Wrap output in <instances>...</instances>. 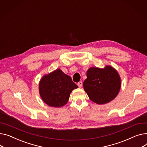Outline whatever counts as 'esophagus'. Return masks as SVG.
Returning <instances> with one entry per match:
<instances>
[{
    "label": "esophagus",
    "instance_id": "34e87169",
    "mask_svg": "<svg viewBox=\"0 0 147 147\" xmlns=\"http://www.w3.org/2000/svg\"><path fill=\"white\" fill-rule=\"evenodd\" d=\"M82 85H83V83H82V82H79V83H77V86H79V87H82Z\"/></svg>",
    "mask_w": 147,
    "mask_h": 147
}]
</instances>
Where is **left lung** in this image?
I'll return each mask as SVG.
<instances>
[{"label":"left lung","instance_id":"left-lung-1","mask_svg":"<svg viewBox=\"0 0 147 147\" xmlns=\"http://www.w3.org/2000/svg\"><path fill=\"white\" fill-rule=\"evenodd\" d=\"M86 74L83 87L92 101L105 104L112 100L118 94L121 79L118 72L112 67L106 66L104 69L92 67Z\"/></svg>","mask_w":147,"mask_h":147}]
</instances>
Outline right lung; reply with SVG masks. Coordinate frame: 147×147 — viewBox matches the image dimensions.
<instances>
[{"instance_id": "add662e5", "label": "right lung", "mask_w": 147, "mask_h": 147, "mask_svg": "<svg viewBox=\"0 0 147 147\" xmlns=\"http://www.w3.org/2000/svg\"><path fill=\"white\" fill-rule=\"evenodd\" d=\"M77 87L71 78L60 69L44 76L39 84L42 99L48 105L56 107L65 105L72 90Z\"/></svg>"}]
</instances>
